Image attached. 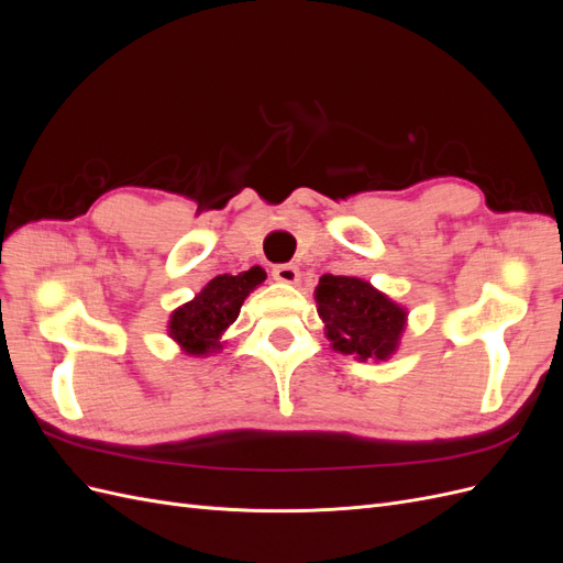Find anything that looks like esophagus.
<instances>
[{
	"mask_svg": "<svg viewBox=\"0 0 563 563\" xmlns=\"http://www.w3.org/2000/svg\"><path fill=\"white\" fill-rule=\"evenodd\" d=\"M272 277L282 284H298L300 269L296 265H277L275 269H272Z\"/></svg>",
	"mask_w": 563,
	"mask_h": 563,
	"instance_id": "obj_1",
	"label": "esophagus"
}]
</instances>
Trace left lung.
Masks as SVG:
<instances>
[{
	"label": "left lung",
	"mask_w": 563,
	"mask_h": 563,
	"mask_svg": "<svg viewBox=\"0 0 563 563\" xmlns=\"http://www.w3.org/2000/svg\"><path fill=\"white\" fill-rule=\"evenodd\" d=\"M323 333L335 352L387 362L399 350L408 310L360 277L323 275L314 288Z\"/></svg>",
	"instance_id": "8db88e82"
}]
</instances>
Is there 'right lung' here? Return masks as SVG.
<instances>
[{
	"label": "right lung",
	"instance_id": "obj_1",
	"mask_svg": "<svg viewBox=\"0 0 563 563\" xmlns=\"http://www.w3.org/2000/svg\"><path fill=\"white\" fill-rule=\"evenodd\" d=\"M265 269L253 265L240 275H218L168 317V338L180 352L207 360L223 350V333L240 317L244 300L265 282Z\"/></svg>",
	"mask_w": 563,
	"mask_h": 563
}]
</instances>
